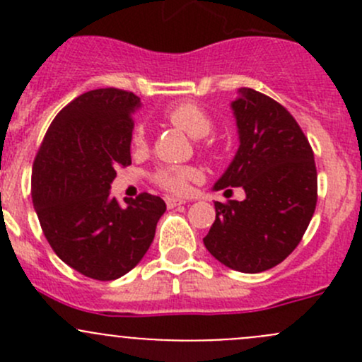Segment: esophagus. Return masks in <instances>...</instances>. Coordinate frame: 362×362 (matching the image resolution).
Listing matches in <instances>:
<instances>
[{"instance_id": "34e87169", "label": "esophagus", "mask_w": 362, "mask_h": 362, "mask_svg": "<svg viewBox=\"0 0 362 362\" xmlns=\"http://www.w3.org/2000/svg\"><path fill=\"white\" fill-rule=\"evenodd\" d=\"M164 202H166L168 208H175V206H180V204H185L184 199L173 198V196H166V198H164Z\"/></svg>"}]
</instances>
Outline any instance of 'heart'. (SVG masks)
<instances>
[{"instance_id": "1", "label": "heart", "mask_w": 362, "mask_h": 362, "mask_svg": "<svg viewBox=\"0 0 362 362\" xmlns=\"http://www.w3.org/2000/svg\"><path fill=\"white\" fill-rule=\"evenodd\" d=\"M164 115L173 126L191 134L192 138L206 136L211 129V117L203 107L192 101L173 105L168 108ZM145 144H147V134H145V127L140 124L134 127L133 145L140 148ZM198 180H202V171L196 166H163L154 173L156 184L175 194H185L192 182Z\"/></svg>"}]
</instances>
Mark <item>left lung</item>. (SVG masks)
I'll return each mask as SVG.
<instances>
[{
	"label": "left lung",
	"mask_w": 362,
	"mask_h": 362,
	"mask_svg": "<svg viewBox=\"0 0 362 362\" xmlns=\"http://www.w3.org/2000/svg\"><path fill=\"white\" fill-rule=\"evenodd\" d=\"M231 110L240 145L214 191L242 187L245 199L215 202V222L203 243L228 268L261 273L298 247L312 221L315 160L294 117L272 98L242 87Z\"/></svg>",
	"instance_id": "1"
}]
</instances>
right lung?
Listing matches in <instances>:
<instances>
[{
	"label": "right lung",
	"mask_w": 362,
	"mask_h": 362,
	"mask_svg": "<svg viewBox=\"0 0 362 362\" xmlns=\"http://www.w3.org/2000/svg\"><path fill=\"white\" fill-rule=\"evenodd\" d=\"M140 98L94 89L50 124L33 164L31 198L47 242L69 268L115 280L144 259L166 203L148 192L119 204L117 168L131 164L133 113Z\"/></svg>",
	"instance_id": "1"
}]
</instances>
